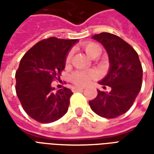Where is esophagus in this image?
I'll return each instance as SVG.
<instances>
[{"mask_svg": "<svg viewBox=\"0 0 154 154\" xmlns=\"http://www.w3.org/2000/svg\"><path fill=\"white\" fill-rule=\"evenodd\" d=\"M72 90L73 92H76V91H82L83 90V88H81V87H72Z\"/></svg>", "mask_w": 154, "mask_h": 154, "instance_id": "esophagus-1", "label": "esophagus"}]
</instances>
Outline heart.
Here are the masks:
<instances>
[{
  "mask_svg": "<svg viewBox=\"0 0 154 154\" xmlns=\"http://www.w3.org/2000/svg\"><path fill=\"white\" fill-rule=\"evenodd\" d=\"M82 49L86 53L87 56L91 58H96L101 53V48L98 44L94 42H85L81 45ZM72 57V53L69 52L67 54L65 62L66 63H69ZM96 77V73L93 72H77L72 76L71 79L77 87H83L88 85Z\"/></svg>",
  "mask_w": 154,
  "mask_h": 154,
  "instance_id": "b5f03b06",
  "label": "heart"
}]
</instances>
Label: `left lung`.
I'll list each match as a JSON object with an SVG mask.
<instances>
[{
	"label": "left lung",
	"instance_id": "1",
	"mask_svg": "<svg viewBox=\"0 0 154 154\" xmlns=\"http://www.w3.org/2000/svg\"><path fill=\"white\" fill-rule=\"evenodd\" d=\"M92 38L106 48L110 69L99 82L104 89L110 87V92L97 90V97L89 101L91 109L98 116L113 119L125 114L132 106L142 87L143 68L139 55L132 46L110 33L95 35Z\"/></svg>",
	"mask_w": 154,
	"mask_h": 154
}]
</instances>
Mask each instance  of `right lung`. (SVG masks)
Instances as JSON below:
<instances>
[{
    "instance_id": "right-lung-1",
    "label": "right lung",
    "mask_w": 154,
    "mask_h": 154,
    "mask_svg": "<svg viewBox=\"0 0 154 154\" xmlns=\"http://www.w3.org/2000/svg\"><path fill=\"white\" fill-rule=\"evenodd\" d=\"M77 41L45 38L28 50L20 62L15 91L25 112L38 122H54L67 113L73 93L67 87L54 92L51 83L59 78L67 54Z\"/></svg>"
}]
</instances>
